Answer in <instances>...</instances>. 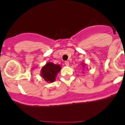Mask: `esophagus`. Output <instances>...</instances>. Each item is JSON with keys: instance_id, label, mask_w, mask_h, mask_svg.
<instances>
[{"instance_id": "esophagus-1", "label": "esophagus", "mask_w": 125, "mask_h": 125, "mask_svg": "<svg viewBox=\"0 0 125 125\" xmlns=\"http://www.w3.org/2000/svg\"><path fill=\"white\" fill-rule=\"evenodd\" d=\"M64 64H65L66 66H69V61H65V62H64Z\"/></svg>"}]
</instances>
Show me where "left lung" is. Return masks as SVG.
I'll return each mask as SVG.
<instances>
[{
    "instance_id": "left-lung-1",
    "label": "left lung",
    "mask_w": 125,
    "mask_h": 125,
    "mask_svg": "<svg viewBox=\"0 0 125 125\" xmlns=\"http://www.w3.org/2000/svg\"><path fill=\"white\" fill-rule=\"evenodd\" d=\"M82 64L83 68H84V67H85V66L86 65V64H85V63H82Z\"/></svg>"
}]
</instances>
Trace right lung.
<instances>
[{"label": "right lung", "instance_id": "1", "mask_svg": "<svg viewBox=\"0 0 125 125\" xmlns=\"http://www.w3.org/2000/svg\"><path fill=\"white\" fill-rule=\"evenodd\" d=\"M62 67L60 64L48 62L42 67L41 76L47 83H53L56 80L58 73L61 71Z\"/></svg>", "mask_w": 125, "mask_h": 125}]
</instances>
